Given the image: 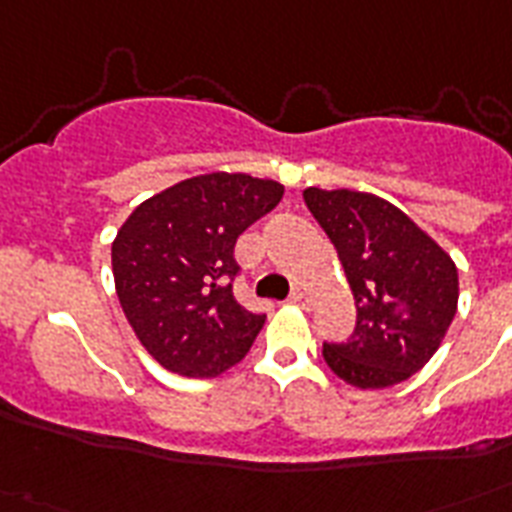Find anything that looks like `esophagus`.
Masks as SVG:
<instances>
[{"label": "esophagus", "mask_w": 512, "mask_h": 512, "mask_svg": "<svg viewBox=\"0 0 512 512\" xmlns=\"http://www.w3.org/2000/svg\"><path fill=\"white\" fill-rule=\"evenodd\" d=\"M292 303L300 305L303 311H308V308H311V297H308V292H303V289H297V292H292Z\"/></svg>", "instance_id": "1"}]
</instances>
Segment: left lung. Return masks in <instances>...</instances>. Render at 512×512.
Here are the masks:
<instances>
[{
	"label": "left lung",
	"instance_id": "left-lung-1",
	"mask_svg": "<svg viewBox=\"0 0 512 512\" xmlns=\"http://www.w3.org/2000/svg\"><path fill=\"white\" fill-rule=\"evenodd\" d=\"M356 300L348 342H324V361L353 388L409 380L436 353L457 313V265L412 217L374 193L305 188Z\"/></svg>",
	"mask_w": 512,
	"mask_h": 512
}]
</instances>
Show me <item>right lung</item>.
Masks as SVG:
<instances>
[{"mask_svg":"<svg viewBox=\"0 0 512 512\" xmlns=\"http://www.w3.org/2000/svg\"><path fill=\"white\" fill-rule=\"evenodd\" d=\"M281 196L276 180L209 172L156 193L124 220L111 244L116 295L164 369L217 377L247 356L265 316L233 297V247Z\"/></svg>","mask_w":512,"mask_h":512,"instance_id":"obj_1","label":"right lung"}]
</instances>
